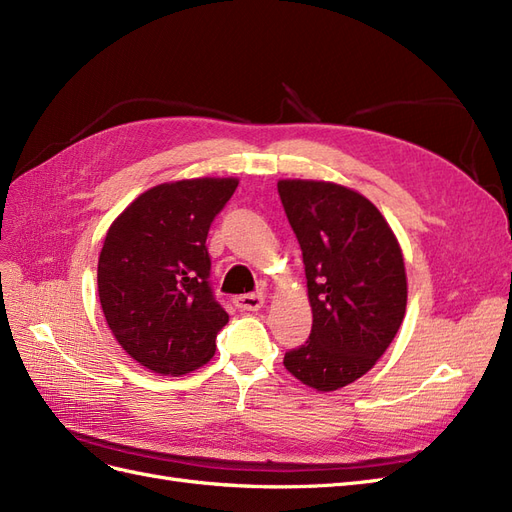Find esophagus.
Masks as SVG:
<instances>
[{
  "instance_id": "esophagus-1",
  "label": "esophagus",
  "mask_w": 512,
  "mask_h": 512,
  "mask_svg": "<svg viewBox=\"0 0 512 512\" xmlns=\"http://www.w3.org/2000/svg\"><path fill=\"white\" fill-rule=\"evenodd\" d=\"M235 305L243 312H258V309L265 305V294L256 292V294H241V297L235 299Z\"/></svg>"
}]
</instances>
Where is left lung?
Instances as JSON below:
<instances>
[{
  "instance_id": "obj_1",
  "label": "left lung",
  "mask_w": 512,
  "mask_h": 512,
  "mask_svg": "<svg viewBox=\"0 0 512 512\" xmlns=\"http://www.w3.org/2000/svg\"><path fill=\"white\" fill-rule=\"evenodd\" d=\"M299 239L312 335L284 356L309 389L337 391L378 363L406 316L408 280L393 228L369 198L333 181H277Z\"/></svg>"
}]
</instances>
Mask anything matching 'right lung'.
Segmentation results:
<instances>
[{"label": "right lung", "instance_id": "obj_1", "mask_svg": "<svg viewBox=\"0 0 512 512\" xmlns=\"http://www.w3.org/2000/svg\"><path fill=\"white\" fill-rule=\"evenodd\" d=\"M237 185V177L153 185L106 232L98 258L102 312L117 344L153 374H190L215 354L228 314L209 288L205 241Z\"/></svg>", "mask_w": 512, "mask_h": 512}]
</instances>
